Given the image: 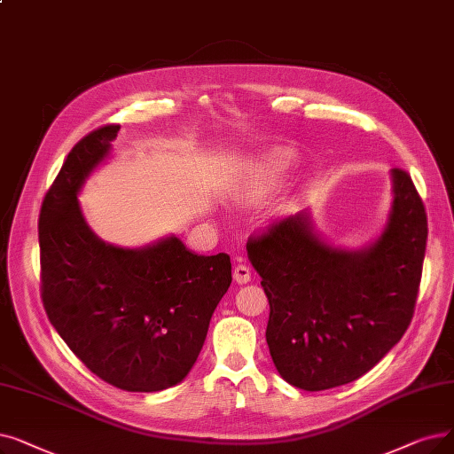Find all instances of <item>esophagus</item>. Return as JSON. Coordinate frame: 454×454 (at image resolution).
Masks as SVG:
<instances>
[{
  "instance_id": "34e87169",
  "label": "esophagus",
  "mask_w": 454,
  "mask_h": 454,
  "mask_svg": "<svg viewBox=\"0 0 454 454\" xmlns=\"http://www.w3.org/2000/svg\"><path fill=\"white\" fill-rule=\"evenodd\" d=\"M250 276H252V272H250V269L245 263H238V265L233 267V280L238 282V284L250 282Z\"/></svg>"
}]
</instances>
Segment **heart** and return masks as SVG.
<instances>
[{"mask_svg":"<svg viewBox=\"0 0 454 454\" xmlns=\"http://www.w3.org/2000/svg\"><path fill=\"white\" fill-rule=\"evenodd\" d=\"M299 165V155L287 146H274L260 155L254 167L252 178L235 192V200L239 204H252L262 200L272 189L280 187L289 174Z\"/></svg>","mask_w":454,"mask_h":454,"instance_id":"b5f03b06","label":"heart"}]
</instances>
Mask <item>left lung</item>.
Instances as JSON below:
<instances>
[{"mask_svg": "<svg viewBox=\"0 0 454 454\" xmlns=\"http://www.w3.org/2000/svg\"><path fill=\"white\" fill-rule=\"evenodd\" d=\"M386 228L362 250L336 248L308 211L247 243L269 299L267 345L282 379L321 391L377 365L406 332L421 282L427 213L410 176L391 168Z\"/></svg>", "mask_w": 454, "mask_h": 454, "instance_id": "left-lung-1", "label": "left lung"}]
</instances>
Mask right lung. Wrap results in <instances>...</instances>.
Wrapping results in <instances>:
<instances>
[{"label":"right lung","instance_id":"right-lung-1","mask_svg":"<svg viewBox=\"0 0 454 454\" xmlns=\"http://www.w3.org/2000/svg\"><path fill=\"white\" fill-rule=\"evenodd\" d=\"M121 126L77 143L44 196L38 219L41 291L48 319L96 377L126 391L182 382L231 284L230 255H199L176 235L121 248L89 228L80 194L111 153Z\"/></svg>","mask_w":454,"mask_h":454}]
</instances>
